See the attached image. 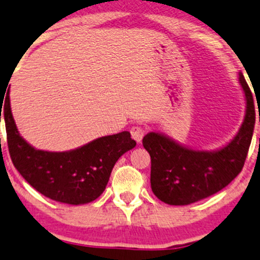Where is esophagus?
Listing matches in <instances>:
<instances>
[{
	"label": "esophagus",
	"mask_w": 260,
	"mask_h": 260,
	"mask_svg": "<svg viewBox=\"0 0 260 260\" xmlns=\"http://www.w3.org/2000/svg\"><path fill=\"white\" fill-rule=\"evenodd\" d=\"M131 134H132V138L134 140H137L138 143H140L141 139H143L144 134H145V131L141 126H133L131 128Z\"/></svg>",
	"instance_id": "1"
}]
</instances>
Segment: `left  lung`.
Listing matches in <instances>:
<instances>
[{"label": "left lung", "instance_id": "1", "mask_svg": "<svg viewBox=\"0 0 260 260\" xmlns=\"http://www.w3.org/2000/svg\"><path fill=\"white\" fill-rule=\"evenodd\" d=\"M245 120L239 133L218 151H196L179 145L158 133H147L143 145L151 157V188L154 196L170 205H188L228 186L244 168L255 123L254 101L244 75Z\"/></svg>", "mask_w": 260, "mask_h": 260}]
</instances>
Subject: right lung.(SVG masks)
Listing matches in <instances>:
<instances>
[{
	"label": "right lung",
	"mask_w": 260,
	"mask_h": 260,
	"mask_svg": "<svg viewBox=\"0 0 260 260\" xmlns=\"http://www.w3.org/2000/svg\"><path fill=\"white\" fill-rule=\"evenodd\" d=\"M2 109L9 154L16 170L36 190L60 203L79 205L97 199L106 189L117 159L137 145L129 132H121L67 152L36 150L16 129L9 90L1 102Z\"/></svg>",
	"instance_id": "right-lung-1"
}]
</instances>
